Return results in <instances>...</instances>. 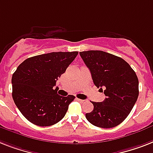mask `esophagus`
Here are the masks:
<instances>
[{"mask_svg":"<svg viewBox=\"0 0 153 153\" xmlns=\"http://www.w3.org/2000/svg\"><path fill=\"white\" fill-rule=\"evenodd\" d=\"M77 100H78V101H79V102H82V103L85 102V100H81V99H79V98H77Z\"/></svg>","mask_w":153,"mask_h":153,"instance_id":"34e87169","label":"esophagus"}]
</instances>
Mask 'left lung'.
<instances>
[{
    "instance_id": "8db88e82",
    "label": "left lung",
    "mask_w": 153,
    "mask_h": 153,
    "mask_svg": "<svg viewBox=\"0 0 153 153\" xmlns=\"http://www.w3.org/2000/svg\"><path fill=\"white\" fill-rule=\"evenodd\" d=\"M91 73L97 87L105 89L103 102H94V110L86 120L101 128L115 127L123 122L138 97V79L135 71L121 57L99 50L79 53Z\"/></svg>"
}]
</instances>
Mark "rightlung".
Instances as JSON below:
<instances>
[{"mask_svg":"<svg viewBox=\"0 0 153 153\" xmlns=\"http://www.w3.org/2000/svg\"><path fill=\"white\" fill-rule=\"evenodd\" d=\"M79 52H57L25 59L12 74V98L22 115L34 125L48 126L64 117L75 97L54 89L58 78Z\"/></svg>","mask_w":153,"mask_h":153,"instance_id":"obj_1","label":"right lung"}]
</instances>
